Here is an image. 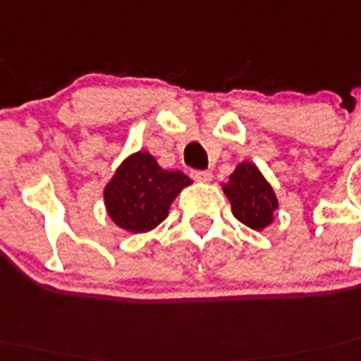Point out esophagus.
<instances>
[{
    "mask_svg": "<svg viewBox=\"0 0 361 361\" xmlns=\"http://www.w3.org/2000/svg\"><path fill=\"white\" fill-rule=\"evenodd\" d=\"M192 178H195L196 181H200V183H207V181H211L213 174L209 171H196L192 172Z\"/></svg>",
    "mask_w": 361,
    "mask_h": 361,
    "instance_id": "esophagus-1",
    "label": "esophagus"
}]
</instances>
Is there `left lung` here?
<instances>
[{"label":"left lung","mask_w":361,"mask_h":361,"mask_svg":"<svg viewBox=\"0 0 361 361\" xmlns=\"http://www.w3.org/2000/svg\"><path fill=\"white\" fill-rule=\"evenodd\" d=\"M222 189L231 202L233 214L244 226L262 231L274 222V213L279 207L277 196L253 163L237 165Z\"/></svg>","instance_id":"8db88e82"}]
</instances>
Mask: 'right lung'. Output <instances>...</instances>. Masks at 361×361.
Wrapping results in <instances>:
<instances>
[{"mask_svg": "<svg viewBox=\"0 0 361 361\" xmlns=\"http://www.w3.org/2000/svg\"><path fill=\"white\" fill-rule=\"evenodd\" d=\"M190 183L181 171H165L148 152H135L104 187L106 211L124 231L147 233L165 220L176 196Z\"/></svg>", "mask_w": 361, "mask_h": 361, "instance_id": "obj_1", "label": "right lung"}]
</instances>
